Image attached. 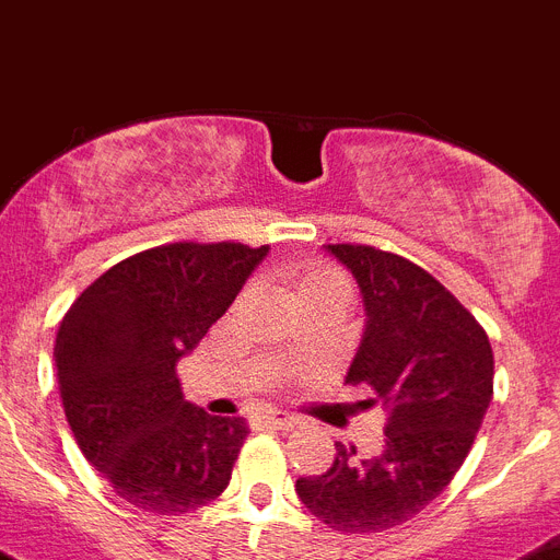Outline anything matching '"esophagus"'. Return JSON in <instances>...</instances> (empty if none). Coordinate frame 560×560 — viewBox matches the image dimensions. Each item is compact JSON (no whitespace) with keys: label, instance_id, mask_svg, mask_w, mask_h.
Segmentation results:
<instances>
[{"label":"esophagus","instance_id":"obj_1","mask_svg":"<svg viewBox=\"0 0 560 560\" xmlns=\"http://www.w3.org/2000/svg\"><path fill=\"white\" fill-rule=\"evenodd\" d=\"M261 424L276 427V430H292V427H299V418L290 416V412H281V410H268L261 416Z\"/></svg>","mask_w":560,"mask_h":560}]
</instances>
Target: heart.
Segmentation results:
<instances>
[{
	"mask_svg": "<svg viewBox=\"0 0 560 560\" xmlns=\"http://www.w3.org/2000/svg\"><path fill=\"white\" fill-rule=\"evenodd\" d=\"M317 284H346V281H342V276L337 273V270L315 268L304 276V281H301V290H304V287H317Z\"/></svg>",
	"mask_w": 560,
	"mask_h": 560,
	"instance_id": "obj_1",
	"label": "heart"
}]
</instances>
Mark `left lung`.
Masks as SVG:
<instances>
[{"label": "left lung", "mask_w": 560, "mask_h": 560, "mask_svg": "<svg viewBox=\"0 0 560 560\" xmlns=\"http://www.w3.org/2000/svg\"><path fill=\"white\" fill-rule=\"evenodd\" d=\"M351 270L365 331L346 382L387 410L385 446L335 443L324 475L295 493L324 525L382 533L424 511L466 460L493 396V351L475 315L410 259L371 245H326Z\"/></svg>", "instance_id": "8db88e82"}]
</instances>
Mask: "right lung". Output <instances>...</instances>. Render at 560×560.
<instances>
[{"instance_id": "1", "label": "right lung", "mask_w": 560, "mask_h": 560, "mask_svg": "<svg viewBox=\"0 0 560 560\" xmlns=\"http://www.w3.org/2000/svg\"><path fill=\"white\" fill-rule=\"evenodd\" d=\"M268 245L173 243L128 256L85 287L55 337L63 412L117 497L178 516L218 500L248 427L180 393V357L218 324Z\"/></svg>"}]
</instances>
